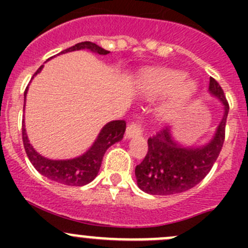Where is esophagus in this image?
Segmentation results:
<instances>
[{
    "label": "esophagus",
    "instance_id": "1",
    "mask_svg": "<svg viewBox=\"0 0 248 248\" xmlns=\"http://www.w3.org/2000/svg\"><path fill=\"white\" fill-rule=\"evenodd\" d=\"M140 134H141V128L137 122H131L127 126L126 138H133V137H138Z\"/></svg>",
    "mask_w": 248,
    "mask_h": 248
}]
</instances>
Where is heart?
<instances>
[{
  "mask_svg": "<svg viewBox=\"0 0 248 248\" xmlns=\"http://www.w3.org/2000/svg\"><path fill=\"white\" fill-rule=\"evenodd\" d=\"M174 88L175 90L171 97L159 110V114L164 119H171L185 109L196 93V84L189 80H184V74L175 71L161 72L152 78L150 86L152 92L166 93L172 91Z\"/></svg>",
  "mask_w": 248,
  "mask_h": 248,
  "instance_id": "heart-1",
  "label": "heart"
}]
</instances>
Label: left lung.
Returning a JSON list of instances; mask_svg holds the SVG:
<instances>
[{"label": "left lung", "instance_id": "left-lung-1", "mask_svg": "<svg viewBox=\"0 0 248 248\" xmlns=\"http://www.w3.org/2000/svg\"><path fill=\"white\" fill-rule=\"evenodd\" d=\"M209 91L221 101L224 110L214 138L204 146L184 147L172 139L167 127L150 137L146 156L136 167L137 184L141 191L155 196L181 193L197 186L211 170L223 146L229 104L214 78H210Z\"/></svg>", "mask_w": 248, "mask_h": 248}]
</instances>
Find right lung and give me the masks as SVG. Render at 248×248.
Instances as JSON below:
<instances>
[{
    "mask_svg": "<svg viewBox=\"0 0 248 248\" xmlns=\"http://www.w3.org/2000/svg\"><path fill=\"white\" fill-rule=\"evenodd\" d=\"M81 49H89L99 55L109 54L108 50H104L103 47L98 46L92 42H81L63 50L60 54H66V52ZM42 68L43 66L37 69L33 77L38 74ZM26 93L27 87L24 92V102L26 98ZM124 131H126V122L124 120L109 122L102 128L93 145L82 156L73 159H66V161H54V159H47L41 156L30 144L24 122H22V141H24L25 151L30 162L42 175L57 184L67 185V186H84L97 176L106 151L112 144L124 138Z\"/></svg>",
    "mask_w": 248,
    "mask_h": 248,
    "instance_id": "obj_1",
    "label": "right lung"
}]
</instances>
